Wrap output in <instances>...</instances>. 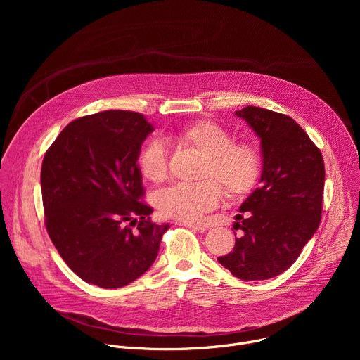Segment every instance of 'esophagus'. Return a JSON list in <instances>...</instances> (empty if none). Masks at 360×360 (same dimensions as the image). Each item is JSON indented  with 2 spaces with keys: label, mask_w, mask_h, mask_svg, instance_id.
<instances>
[{
  "label": "esophagus",
  "mask_w": 360,
  "mask_h": 360,
  "mask_svg": "<svg viewBox=\"0 0 360 360\" xmlns=\"http://www.w3.org/2000/svg\"><path fill=\"white\" fill-rule=\"evenodd\" d=\"M176 225H182V226H186L189 229H193V231H198V232H205L207 231V226L205 225H198V224H189V222H178Z\"/></svg>",
  "instance_id": "1"
}]
</instances>
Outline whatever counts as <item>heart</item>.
Wrapping results in <instances>:
<instances>
[{
  "label": "heart",
  "instance_id": "heart-1",
  "mask_svg": "<svg viewBox=\"0 0 360 360\" xmlns=\"http://www.w3.org/2000/svg\"><path fill=\"white\" fill-rule=\"evenodd\" d=\"M178 139L199 152L203 161L196 184H178L160 195L158 207L164 217L181 222H196L219 207L224 189L229 199L249 196L262 176V155L250 141H233L229 129L212 120H199L184 127ZM142 175L155 184L169 175L168 149L162 139L148 141L138 158Z\"/></svg>",
  "mask_w": 360,
  "mask_h": 360
}]
</instances>
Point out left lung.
<instances>
[{"label": "left lung", "instance_id": "8db88e82", "mask_svg": "<svg viewBox=\"0 0 360 360\" xmlns=\"http://www.w3.org/2000/svg\"><path fill=\"white\" fill-rule=\"evenodd\" d=\"M235 114L261 138L264 165L261 186L235 217L233 228L242 233L218 261L242 281H264L290 268L319 228L325 164L290 117L250 105Z\"/></svg>", "mask_w": 360, "mask_h": 360}]
</instances>
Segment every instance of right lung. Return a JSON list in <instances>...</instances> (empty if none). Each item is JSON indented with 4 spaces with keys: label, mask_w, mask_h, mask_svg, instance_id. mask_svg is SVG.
Listing matches in <instances>:
<instances>
[{
    "label": "right lung",
    "mask_w": 360,
    "mask_h": 360,
    "mask_svg": "<svg viewBox=\"0 0 360 360\" xmlns=\"http://www.w3.org/2000/svg\"><path fill=\"white\" fill-rule=\"evenodd\" d=\"M152 131L139 112L102 111L71 121L45 152V228L64 262L88 283L122 288L157 259L169 225L150 221L138 165Z\"/></svg>",
    "instance_id": "1"
}]
</instances>
